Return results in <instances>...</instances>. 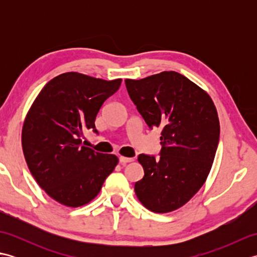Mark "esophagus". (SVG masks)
<instances>
[{"label": "esophagus", "mask_w": 257, "mask_h": 257, "mask_svg": "<svg viewBox=\"0 0 257 257\" xmlns=\"http://www.w3.org/2000/svg\"><path fill=\"white\" fill-rule=\"evenodd\" d=\"M119 161H120V163H121V165H127V163L134 161V158H127V157L120 156Z\"/></svg>", "instance_id": "34e87169"}]
</instances>
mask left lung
<instances>
[{
  "mask_svg": "<svg viewBox=\"0 0 257 257\" xmlns=\"http://www.w3.org/2000/svg\"><path fill=\"white\" fill-rule=\"evenodd\" d=\"M125 87L150 129H161L160 159L140 155L144 178L135 184L149 211L169 213L183 206L206 181L220 137L212 98L177 72L125 79Z\"/></svg>",
  "mask_w": 257,
  "mask_h": 257,
  "instance_id": "1",
  "label": "left lung"
}]
</instances>
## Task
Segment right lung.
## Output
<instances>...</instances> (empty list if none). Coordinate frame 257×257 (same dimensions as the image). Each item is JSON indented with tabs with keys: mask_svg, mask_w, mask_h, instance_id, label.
<instances>
[{
	"mask_svg": "<svg viewBox=\"0 0 257 257\" xmlns=\"http://www.w3.org/2000/svg\"><path fill=\"white\" fill-rule=\"evenodd\" d=\"M121 80L61 74L44 86L26 113L22 147L27 167L37 184L62 205L89 203L118 165L117 156L81 146V137L85 130L97 133V113Z\"/></svg>",
	"mask_w": 257,
	"mask_h": 257,
	"instance_id": "right-lung-1",
	"label": "right lung"
}]
</instances>
